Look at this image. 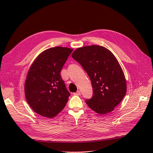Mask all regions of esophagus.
Returning <instances> with one entry per match:
<instances>
[{
  "mask_svg": "<svg viewBox=\"0 0 153 153\" xmlns=\"http://www.w3.org/2000/svg\"><path fill=\"white\" fill-rule=\"evenodd\" d=\"M74 94L75 95H81V92H80L79 91H77L76 93H74Z\"/></svg>",
  "mask_w": 153,
  "mask_h": 153,
  "instance_id": "34e87169",
  "label": "esophagus"
}]
</instances>
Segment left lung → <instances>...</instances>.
Masks as SVG:
<instances>
[{"label":"left lung","mask_w":153,"mask_h":153,"mask_svg":"<svg viewBox=\"0 0 153 153\" xmlns=\"http://www.w3.org/2000/svg\"><path fill=\"white\" fill-rule=\"evenodd\" d=\"M72 57L91 81L93 97L85 100L87 105L100 115L113 111L126 93L125 77L114 54L103 46L91 45L77 48Z\"/></svg>","instance_id":"1"}]
</instances>
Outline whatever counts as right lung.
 Instances as JSON below:
<instances>
[{
	"mask_svg": "<svg viewBox=\"0 0 153 153\" xmlns=\"http://www.w3.org/2000/svg\"><path fill=\"white\" fill-rule=\"evenodd\" d=\"M71 48L56 46L40 53L31 65L25 83V95L30 107L38 115L56 117L63 110L70 93L61 71Z\"/></svg>",
	"mask_w": 153,
	"mask_h": 153,
	"instance_id": "right-lung-1",
	"label": "right lung"
}]
</instances>
